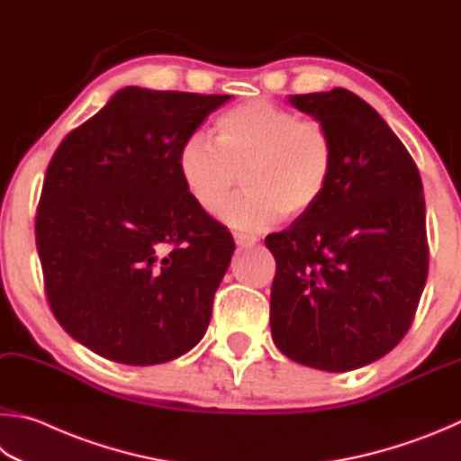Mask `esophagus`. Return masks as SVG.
<instances>
[{"mask_svg": "<svg viewBox=\"0 0 461 461\" xmlns=\"http://www.w3.org/2000/svg\"><path fill=\"white\" fill-rule=\"evenodd\" d=\"M235 240H237L239 247H245V249L259 243V239L253 237V235H243V232H235Z\"/></svg>", "mask_w": 461, "mask_h": 461, "instance_id": "obj_1", "label": "esophagus"}]
</instances>
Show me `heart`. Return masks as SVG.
Returning <instances> with one entry per match:
<instances>
[{"mask_svg":"<svg viewBox=\"0 0 461 461\" xmlns=\"http://www.w3.org/2000/svg\"><path fill=\"white\" fill-rule=\"evenodd\" d=\"M216 141L192 133L177 149V174L188 196L218 214L243 174L245 192L224 210V222L259 232L284 214L316 208L334 172V141L316 119L265 99L240 103L216 119Z\"/></svg>","mask_w":461,"mask_h":461,"instance_id":"1","label":"heart"}]
</instances>
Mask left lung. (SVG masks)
<instances>
[{
  "label": "left lung",
  "instance_id": "left-lung-1",
  "mask_svg": "<svg viewBox=\"0 0 461 461\" xmlns=\"http://www.w3.org/2000/svg\"><path fill=\"white\" fill-rule=\"evenodd\" d=\"M328 127L334 172L305 216L265 239L276 257L271 336L300 365L348 373L407 334L429 249L423 184L384 119L346 88L289 95Z\"/></svg>",
  "mask_w": 461,
  "mask_h": 461
}]
</instances>
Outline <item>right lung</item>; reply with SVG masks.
Here are the masks:
<instances>
[{"mask_svg":"<svg viewBox=\"0 0 461 461\" xmlns=\"http://www.w3.org/2000/svg\"><path fill=\"white\" fill-rule=\"evenodd\" d=\"M226 101L125 86L50 159L36 216L48 303L103 358L161 365L206 334L235 240L185 194L177 149Z\"/></svg>","mask_w":461,"mask_h":461,"instance_id":"obj_1","label":"right lung"}]
</instances>
